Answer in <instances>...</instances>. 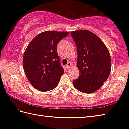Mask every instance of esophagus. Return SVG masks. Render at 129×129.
<instances>
[{
    "mask_svg": "<svg viewBox=\"0 0 129 129\" xmlns=\"http://www.w3.org/2000/svg\"><path fill=\"white\" fill-rule=\"evenodd\" d=\"M71 67H72V64L70 62H68L66 65V68L67 69H69Z\"/></svg>",
    "mask_w": 129,
    "mask_h": 129,
    "instance_id": "esophagus-1",
    "label": "esophagus"
}]
</instances>
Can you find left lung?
<instances>
[{
  "label": "left lung",
  "mask_w": 129,
  "mask_h": 129,
  "mask_svg": "<svg viewBox=\"0 0 129 129\" xmlns=\"http://www.w3.org/2000/svg\"><path fill=\"white\" fill-rule=\"evenodd\" d=\"M71 35L77 49V66L80 73L73 84L82 92H94L101 87L110 74V53L100 38L87 30L73 31Z\"/></svg>",
  "instance_id": "obj_1"
}]
</instances>
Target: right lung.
Segmentation results:
<instances>
[{
    "instance_id": "add662e5",
    "label": "right lung",
    "mask_w": 129,
    "mask_h": 129,
    "mask_svg": "<svg viewBox=\"0 0 129 129\" xmlns=\"http://www.w3.org/2000/svg\"><path fill=\"white\" fill-rule=\"evenodd\" d=\"M69 32L46 31L37 35L24 52L23 64L32 86L41 91L55 88L64 70L57 55V44Z\"/></svg>"
}]
</instances>
